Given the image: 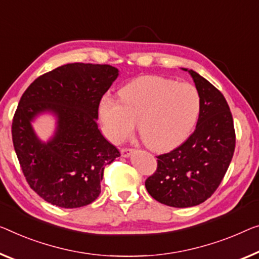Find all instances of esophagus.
Returning <instances> with one entry per match:
<instances>
[{"label":"esophagus","mask_w":259,"mask_h":259,"mask_svg":"<svg viewBox=\"0 0 259 259\" xmlns=\"http://www.w3.org/2000/svg\"><path fill=\"white\" fill-rule=\"evenodd\" d=\"M133 151H134L133 149L123 148V149H121V154H122V157H129L130 154H131V152H133Z\"/></svg>","instance_id":"esophagus-1"}]
</instances>
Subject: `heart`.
Here are the masks:
<instances>
[{"mask_svg": "<svg viewBox=\"0 0 259 259\" xmlns=\"http://www.w3.org/2000/svg\"><path fill=\"white\" fill-rule=\"evenodd\" d=\"M121 101L102 98L99 114L108 137L122 143L133 136L138 122L142 140L152 150L183 143L198 121L201 99L190 83L159 75H145L119 91Z\"/></svg>", "mask_w": 259, "mask_h": 259, "instance_id": "1", "label": "heart"}]
</instances>
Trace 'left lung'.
<instances>
[{"label": "left lung", "instance_id": "8db88e82", "mask_svg": "<svg viewBox=\"0 0 259 259\" xmlns=\"http://www.w3.org/2000/svg\"><path fill=\"white\" fill-rule=\"evenodd\" d=\"M201 99L196 128L186 142L157 158V171L145 180L149 194L169 207L198 206L210 198L225 177L235 151V129L225 96L193 69Z\"/></svg>", "mask_w": 259, "mask_h": 259}]
</instances>
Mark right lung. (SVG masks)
<instances>
[{
  "label": "right lung",
  "instance_id": "1",
  "mask_svg": "<svg viewBox=\"0 0 259 259\" xmlns=\"http://www.w3.org/2000/svg\"><path fill=\"white\" fill-rule=\"evenodd\" d=\"M110 65L74 63L45 73L26 88L14 115L11 134L30 187L51 204L87 206L101 193L103 169L121 156L99 130V105L117 79ZM56 116L55 135L40 141L33 119Z\"/></svg>",
  "mask_w": 259,
  "mask_h": 259
}]
</instances>
